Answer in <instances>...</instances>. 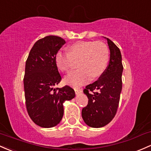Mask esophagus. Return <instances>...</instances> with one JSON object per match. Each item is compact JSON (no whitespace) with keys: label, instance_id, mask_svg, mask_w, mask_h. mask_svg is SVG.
Listing matches in <instances>:
<instances>
[{"label":"esophagus","instance_id":"1","mask_svg":"<svg viewBox=\"0 0 151 151\" xmlns=\"http://www.w3.org/2000/svg\"><path fill=\"white\" fill-rule=\"evenodd\" d=\"M74 91H75V93L77 94H78L81 93V92H82V89H79V88H77V87H75V88H74Z\"/></svg>","mask_w":151,"mask_h":151}]
</instances>
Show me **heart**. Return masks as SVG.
Returning <instances> with one entry per match:
<instances>
[{
	"instance_id": "b5f03b06",
	"label": "heart",
	"mask_w": 151,
	"mask_h": 151,
	"mask_svg": "<svg viewBox=\"0 0 151 151\" xmlns=\"http://www.w3.org/2000/svg\"><path fill=\"white\" fill-rule=\"evenodd\" d=\"M109 58L108 48L102 41H78L71 45L67 51H59L55 62L62 72H68L73 60H77L79 68L67 74L66 83L72 86L82 85L91 79L100 77L105 72Z\"/></svg>"
}]
</instances>
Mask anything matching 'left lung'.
<instances>
[{"label": "left lung", "mask_w": 151, "mask_h": 151, "mask_svg": "<svg viewBox=\"0 0 151 151\" xmlns=\"http://www.w3.org/2000/svg\"><path fill=\"white\" fill-rule=\"evenodd\" d=\"M110 49V61L103 74L93 83L86 86L84 93L88 104L82 110L84 122L92 127H102L111 122L118 108L122 90L123 66L120 49L106 38Z\"/></svg>", "instance_id": "obj_1"}]
</instances>
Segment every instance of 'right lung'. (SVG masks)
I'll return each instance as SVG.
<instances>
[{"label":"right lung","instance_id":"obj_1","mask_svg":"<svg viewBox=\"0 0 151 151\" xmlns=\"http://www.w3.org/2000/svg\"><path fill=\"white\" fill-rule=\"evenodd\" d=\"M65 43L57 36L42 38L31 48L26 62L24 85L26 110L33 122L42 127L58 125L64 115V102L75 97L74 90L68 85L54 88L62 80L55 56Z\"/></svg>","mask_w":151,"mask_h":151}]
</instances>
